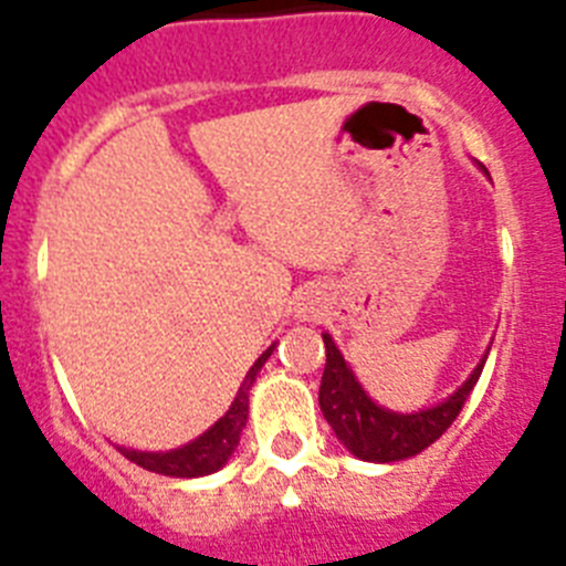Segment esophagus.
I'll return each instance as SVG.
<instances>
[{"label":"esophagus","instance_id":"esophagus-1","mask_svg":"<svg viewBox=\"0 0 566 566\" xmlns=\"http://www.w3.org/2000/svg\"><path fill=\"white\" fill-rule=\"evenodd\" d=\"M303 317H314V308H312V306L303 308Z\"/></svg>","mask_w":566,"mask_h":566}]
</instances>
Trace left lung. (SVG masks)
<instances>
[{
    "mask_svg": "<svg viewBox=\"0 0 566 566\" xmlns=\"http://www.w3.org/2000/svg\"><path fill=\"white\" fill-rule=\"evenodd\" d=\"M323 343H326V371L319 382V411L332 424L339 442L348 448V453L363 462L377 464L402 462V459H411L424 448H431L459 417L464 399L470 397L473 385L482 377L484 359L490 354L488 348L470 377L448 399L431 405V408L399 413L382 408L368 397V391L354 377L352 365L345 363V357L334 345L332 334H323Z\"/></svg>",
    "mask_w": 566,
    "mask_h": 566,
    "instance_id": "left-lung-1",
    "label": "left lung"
}]
</instances>
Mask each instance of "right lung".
Returning <instances> with one entry per match:
<instances>
[{
	"label": "right lung",
	"mask_w": 566,
	"mask_h": 566,
	"mask_svg": "<svg viewBox=\"0 0 566 566\" xmlns=\"http://www.w3.org/2000/svg\"><path fill=\"white\" fill-rule=\"evenodd\" d=\"M272 352L274 343L254 359L247 379L240 382L238 394H234V402L229 405V411L198 439L181 444V448H175V451H135V448H118V453L127 457L129 462L138 464V468L149 470V473H161V476L172 479H198L209 476L214 470H221L223 464L232 459L234 448L240 444V433H243L249 419V391H252L254 379H258L260 368L266 365V359L272 357Z\"/></svg>",
	"instance_id": "right-lung-1"
}]
</instances>
